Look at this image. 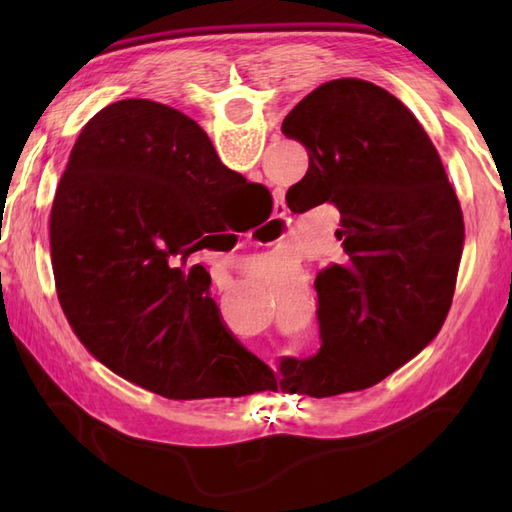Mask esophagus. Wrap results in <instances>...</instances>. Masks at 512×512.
Masks as SVG:
<instances>
[{
  "label": "esophagus",
  "instance_id": "obj_1",
  "mask_svg": "<svg viewBox=\"0 0 512 512\" xmlns=\"http://www.w3.org/2000/svg\"><path fill=\"white\" fill-rule=\"evenodd\" d=\"M275 211H277V217H279V220H284L286 213H288V206H286L284 202H279V204L275 206Z\"/></svg>",
  "mask_w": 512,
  "mask_h": 512
}]
</instances>
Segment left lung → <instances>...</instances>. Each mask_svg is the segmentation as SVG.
<instances>
[{
    "instance_id": "1",
    "label": "left lung",
    "mask_w": 512,
    "mask_h": 512,
    "mask_svg": "<svg viewBox=\"0 0 512 512\" xmlns=\"http://www.w3.org/2000/svg\"><path fill=\"white\" fill-rule=\"evenodd\" d=\"M308 151L290 209L341 213L343 257L321 270V347L281 361V389L325 398L376 385L442 328L464 244L458 195L427 132L394 94L361 79L319 85L281 123Z\"/></svg>"
}]
</instances>
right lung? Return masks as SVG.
Returning <instances> with one entry per match:
<instances>
[{"label": "right lung", "instance_id": "1", "mask_svg": "<svg viewBox=\"0 0 512 512\" xmlns=\"http://www.w3.org/2000/svg\"><path fill=\"white\" fill-rule=\"evenodd\" d=\"M242 187L169 105L125 99L90 118L54 195L50 255L65 317L101 363L173 400L277 387L228 330L209 273L184 270Z\"/></svg>", "mask_w": 512, "mask_h": 512}]
</instances>
